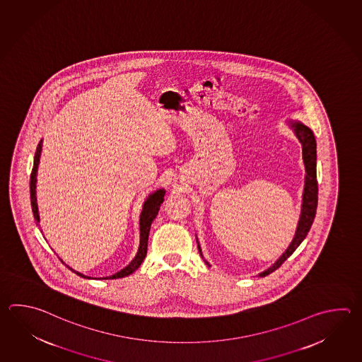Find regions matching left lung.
<instances>
[{
	"label": "left lung",
	"mask_w": 362,
	"mask_h": 362,
	"mask_svg": "<svg viewBox=\"0 0 362 362\" xmlns=\"http://www.w3.org/2000/svg\"><path fill=\"white\" fill-rule=\"evenodd\" d=\"M290 126L294 130L299 141L302 143L303 161H304L305 173H307L305 180H304V191H303L302 213H300V218L298 221L296 236L293 238L291 244L288 245L286 251L281 255L280 258L276 260L274 264L269 267L264 272L259 273L260 277H264L267 274L276 271L296 251V247L302 244L303 240L310 232V226L313 223L316 210H317L318 185L317 174H316V160H317L316 139H315V135L312 133L310 127L303 125L302 122L291 121ZM199 254L202 255L199 245Z\"/></svg>",
	"instance_id": "obj_1"
}]
</instances>
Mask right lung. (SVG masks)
<instances>
[{"instance_id": "1", "label": "right lung", "mask_w": 362, "mask_h": 362, "mask_svg": "<svg viewBox=\"0 0 362 362\" xmlns=\"http://www.w3.org/2000/svg\"><path fill=\"white\" fill-rule=\"evenodd\" d=\"M41 151H42V141L38 143L36 153H35V161H33V168H32V173H30V205H32V211H33V216L35 221H40V215H38L37 199H36V175H37L38 163H40V156H41ZM163 196H165V191L163 189H157L152 194L148 196L146 199L144 205H143V210H141V221H139V229H141V244H139V249L135 255V258L130 262L129 266L125 267L124 269H121L119 272L115 273L110 276V279H121L129 276L138 269L141 264V262L146 258L147 255V246H148V236H149V229H151V224L155 219L160 206L163 202ZM63 262V260H62ZM64 263V262H63ZM66 264V263H64ZM68 267V266H66ZM69 268V267H68ZM72 272L76 273L77 276H81L83 279H90L88 276L82 274V273L74 271L72 268H69ZM108 277H105L107 280Z\"/></svg>"}]
</instances>
